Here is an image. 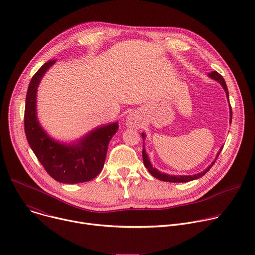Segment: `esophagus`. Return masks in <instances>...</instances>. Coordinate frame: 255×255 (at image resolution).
<instances>
[{
    "instance_id": "34e87169",
    "label": "esophagus",
    "mask_w": 255,
    "mask_h": 255,
    "mask_svg": "<svg viewBox=\"0 0 255 255\" xmlns=\"http://www.w3.org/2000/svg\"><path fill=\"white\" fill-rule=\"evenodd\" d=\"M126 126L129 128H137L139 126V122L136 118V116L132 113H130L126 118Z\"/></svg>"
}]
</instances>
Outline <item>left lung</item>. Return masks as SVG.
Listing matches in <instances>:
<instances>
[{"instance_id":"left-lung-1","label":"left lung","mask_w":255,"mask_h":255,"mask_svg":"<svg viewBox=\"0 0 255 255\" xmlns=\"http://www.w3.org/2000/svg\"><path fill=\"white\" fill-rule=\"evenodd\" d=\"M208 77H209L210 79L214 80L215 82L219 83V84L222 86V88H223V90L225 91V93H226V98H227L228 103H229V110H230V111H229V112H230V121H229V122H230V124H231V122H232V109H231L230 102H229V93H228V89H227L226 83H225L224 79L222 78V76L218 74L217 71H213V72H211V74H209V75H208ZM141 136H142V139H143V142H144V141H145V138H146V134H145V133H141ZM222 148H223V146H222V147H220L219 151H218V153L216 154L215 159L211 162V164H210V165H208V167H207L206 169H204L203 171L198 172V173H196V174H189V175H175V174H167V173L161 172V171H160V170H158L157 168L153 167V165H152V163H151V161H150V159H149V157H148V154L146 153V149H145L144 143H143V149H142V157H143V163H144L145 167H146V168L148 169V171L150 172V174H151L152 176L156 177L157 179L162 180V181H168V183H188V181L198 179V178L202 177L203 175H205V174L210 170V168L213 166V164L215 163V161H216L217 157L219 156V154H220V152H221Z\"/></svg>"}]
</instances>
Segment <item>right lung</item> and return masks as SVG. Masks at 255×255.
Listing matches in <instances>:
<instances>
[{
	"instance_id": "right-lung-1",
	"label": "right lung",
	"mask_w": 255,
	"mask_h": 255,
	"mask_svg": "<svg viewBox=\"0 0 255 255\" xmlns=\"http://www.w3.org/2000/svg\"><path fill=\"white\" fill-rule=\"evenodd\" d=\"M56 62L44 63L30 81L24 125L30 147L47 173L62 184H80L95 178L103 169L108 145L118 131V122L98 126L70 142L51 137L41 126L37 116V90L46 71Z\"/></svg>"
}]
</instances>
